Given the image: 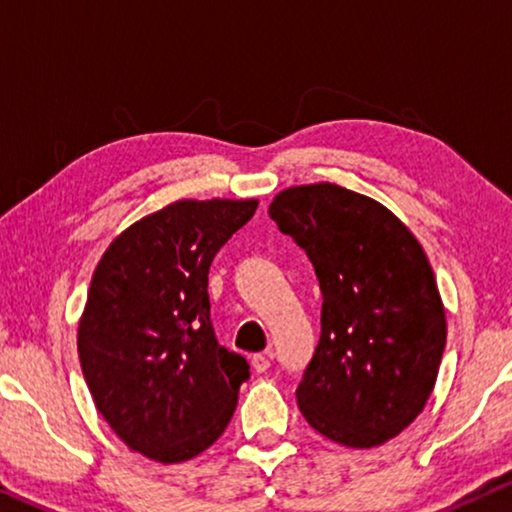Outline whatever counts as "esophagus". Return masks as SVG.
Instances as JSON below:
<instances>
[{"label":"esophagus","instance_id":"obj_1","mask_svg":"<svg viewBox=\"0 0 512 512\" xmlns=\"http://www.w3.org/2000/svg\"><path fill=\"white\" fill-rule=\"evenodd\" d=\"M251 368H254L256 373H265V370L270 368L268 354H254V356H251Z\"/></svg>","mask_w":512,"mask_h":512}]
</instances>
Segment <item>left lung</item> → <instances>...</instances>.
I'll list each match as a JSON object with an SVG mask.
<instances>
[{
  "instance_id": "8db88e82",
  "label": "left lung",
  "mask_w": 512,
  "mask_h": 512,
  "mask_svg": "<svg viewBox=\"0 0 512 512\" xmlns=\"http://www.w3.org/2000/svg\"><path fill=\"white\" fill-rule=\"evenodd\" d=\"M268 214L305 249L324 296L300 412L333 443H387L424 410L447 338L422 244L380 202L328 181L284 188Z\"/></svg>"
}]
</instances>
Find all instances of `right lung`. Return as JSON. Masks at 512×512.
<instances>
[{
	"label": "right lung",
	"mask_w": 512,
	"mask_h": 512,
	"mask_svg": "<svg viewBox=\"0 0 512 512\" xmlns=\"http://www.w3.org/2000/svg\"><path fill=\"white\" fill-rule=\"evenodd\" d=\"M258 200H177L125 228L93 272L79 359L95 408L130 450L160 464L226 431L244 356L216 342L207 275Z\"/></svg>",
	"instance_id": "add662e5"
}]
</instances>
